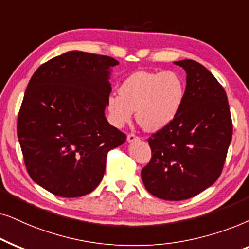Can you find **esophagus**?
I'll return each mask as SVG.
<instances>
[{"label": "esophagus", "mask_w": 249, "mask_h": 249, "mask_svg": "<svg viewBox=\"0 0 249 249\" xmlns=\"http://www.w3.org/2000/svg\"><path fill=\"white\" fill-rule=\"evenodd\" d=\"M138 139H139L138 135H135V134H133V133H131V134L127 135V141H128V142H133V141H135V140H138Z\"/></svg>", "instance_id": "esophagus-1"}]
</instances>
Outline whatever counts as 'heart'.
Instances as JSON below:
<instances>
[{
	"label": "heart",
	"instance_id": "1",
	"mask_svg": "<svg viewBox=\"0 0 249 249\" xmlns=\"http://www.w3.org/2000/svg\"><path fill=\"white\" fill-rule=\"evenodd\" d=\"M183 98L184 83L178 72L140 71L122 83L119 93L109 95V117L116 126H123L135 110L138 124L144 131L155 132L173 121Z\"/></svg>",
	"mask_w": 249,
	"mask_h": 249
}]
</instances>
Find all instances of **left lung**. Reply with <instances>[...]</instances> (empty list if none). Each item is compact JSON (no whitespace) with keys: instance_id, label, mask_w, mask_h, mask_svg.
I'll use <instances>...</instances> for the list:
<instances>
[{"instance_id":"obj_1","label":"left lung","mask_w":249,"mask_h":249,"mask_svg":"<svg viewBox=\"0 0 249 249\" xmlns=\"http://www.w3.org/2000/svg\"><path fill=\"white\" fill-rule=\"evenodd\" d=\"M187 72L182 106L170 124L148 139L151 159L142 168L147 190L164 200H184L221 175L232 139L223 86L199 62L175 61Z\"/></svg>"}]
</instances>
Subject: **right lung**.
I'll use <instances>...</instances> for the list:
<instances>
[{"instance_id":"add662e5","label":"right lung","mask_w":249,"mask_h":249,"mask_svg":"<svg viewBox=\"0 0 249 249\" xmlns=\"http://www.w3.org/2000/svg\"><path fill=\"white\" fill-rule=\"evenodd\" d=\"M116 65L107 55L69 51L39 66L28 83L17 134L28 174L53 195L93 191L108 151L126 141L105 116Z\"/></svg>"}]
</instances>
